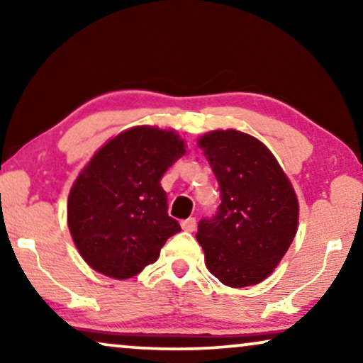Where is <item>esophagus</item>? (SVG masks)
I'll list each match as a JSON object with an SVG mask.
<instances>
[{
	"label": "esophagus",
	"mask_w": 363,
	"mask_h": 363,
	"mask_svg": "<svg viewBox=\"0 0 363 363\" xmlns=\"http://www.w3.org/2000/svg\"><path fill=\"white\" fill-rule=\"evenodd\" d=\"M195 228H196V220H195V218H188V220H183L182 221V230L183 231L191 233V231H195Z\"/></svg>",
	"instance_id": "obj_1"
}]
</instances>
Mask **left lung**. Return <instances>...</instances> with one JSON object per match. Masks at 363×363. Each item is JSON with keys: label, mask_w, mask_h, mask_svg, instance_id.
I'll use <instances>...</instances> for the list:
<instances>
[{"label": "left lung", "mask_w": 363, "mask_h": 363, "mask_svg": "<svg viewBox=\"0 0 363 363\" xmlns=\"http://www.w3.org/2000/svg\"><path fill=\"white\" fill-rule=\"evenodd\" d=\"M221 191L213 220H201L196 240L213 276L230 287L259 284L289 250L299 226L294 186L261 140L236 128L198 138Z\"/></svg>", "instance_id": "obj_1"}]
</instances>
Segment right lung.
Listing matches in <instances>:
<instances>
[{
    "instance_id": "add662e5",
    "label": "right lung",
    "mask_w": 363,
    "mask_h": 363,
    "mask_svg": "<svg viewBox=\"0 0 363 363\" xmlns=\"http://www.w3.org/2000/svg\"><path fill=\"white\" fill-rule=\"evenodd\" d=\"M186 152L173 128L135 125L108 138L74 180L67 226L82 259L112 279L137 276L182 231L167 213L163 173Z\"/></svg>"
}]
</instances>
